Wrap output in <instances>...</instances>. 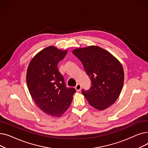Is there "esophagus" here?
Listing matches in <instances>:
<instances>
[{"instance_id": "esophagus-1", "label": "esophagus", "mask_w": 148, "mask_h": 148, "mask_svg": "<svg viewBox=\"0 0 148 148\" xmlns=\"http://www.w3.org/2000/svg\"><path fill=\"white\" fill-rule=\"evenodd\" d=\"M75 89H76L77 91L79 92V91H80V90H81V89H82V86H81V85H80V84H77L76 85V86H75Z\"/></svg>"}]
</instances>
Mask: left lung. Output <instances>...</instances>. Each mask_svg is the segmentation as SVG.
<instances>
[{"instance_id": "obj_1", "label": "left lung", "mask_w": 148, "mask_h": 148, "mask_svg": "<svg viewBox=\"0 0 148 148\" xmlns=\"http://www.w3.org/2000/svg\"><path fill=\"white\" fill-rule=\"evenodd\" d=\"M73 53L91 80L89 90H82L89 104L99 110L112 105L121 94L124 73L120 62L111 53L95 45L74 49Z\"/></svg>"}]
</instances>
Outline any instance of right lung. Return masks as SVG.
<instances>
[{"instance_id": "right-lung-1", "label": "right lung", "mask_w": 148, "mask_h": 148, "mask_svg": "<svg viewBox=\"0 0 148 148\" xmlns=\"http://www.w3.org/2000/svg\"><path fill=\"white\" fill-rule=\"evenodd\" d=\"M54 46L42 50L29 64L26 82L34 102L47 114L60 117L71 104L75 92L73 88H66L64 79L58 69V64L66 54Z\"/></svg>"}]
</instances>
